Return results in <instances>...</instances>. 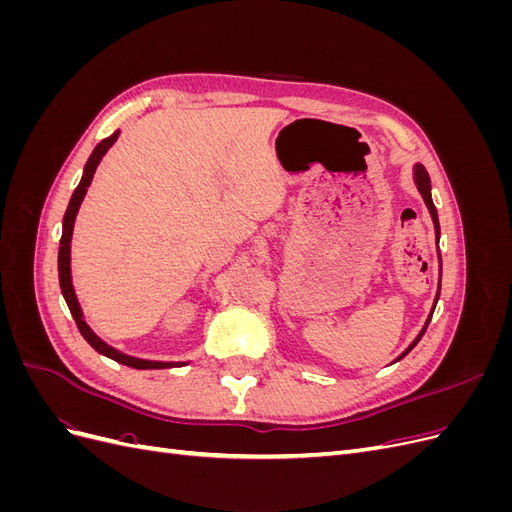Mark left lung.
Returning <instances> with one entry per match:
<instances>
[{
  "mask_svg": "<svg viewBox=\"0 0 512 512\" xmlns=\"http://www.w3.org/2000/svg\"><path fill=\"white\" fill-rule=\"evenodd\" d=\"M414 183H416V190L421 192V196H423V200H425V205H427V209H429V215H431V220H433V228H436V243L440 241V222H438V211H436V205H433V200H431V181H429V175H427V170H425V166L423 164H414ZM438 260H440V280H442V256H440V250H438ZM438 297H440V288H438V294H436V301H433V305L438 303ZM433 309L436 307H431V314L427 316V320H425V327L421 329V333L416 335V339L414 342L401 352L397 359H395V363L397 361H401L404 359V356L418 344L421 342V337L425 335V331H427V327H429V320H431V316H433Z\"/></svg>",
  "mask_w": 512,
  "mask_h": 512,
  "instance_id": "left-lung-1",
  "label": "left lung"
}]
</instances>
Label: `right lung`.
I'll list each match as a JSON object with an SVG mask.
<instances>
[{
	"instance_id": "obj_1",
	"label": "right lung",
	"mask_w": 512,
	"mask_h": 512,
	"mask_svg": "<svg viewBox=\"0 0 512 512\" xmlns=\"http://www.w3.org/2000/svg\"><path fill=\"white\" fill-rule=\"evenodd\" d=\"M119 138V130L113 132L108 138H104V141H100L96 145V149L91 151V156L83 168V177H81V183L76 185V190L70 198L68 203V209H66V215H64V224H61V241H59V256H57V267H59V286H61V294H64V299L68 303V309L70 314L76 322V327H79L81 335L85 337V342L94 348L96 352L108 356V359H113L121 365H128L132 369H168V367H179V365H185V363H175V361H147V359H136V356H130V354H123L119 352L117 348L108 346L106 342H102V339L91 331L89 324L85 322L83 318V309L79 305V299H76V292H74V286H72V271H70V243H72V230H74V220H76V213H79L81 209V203L83 198L87 194V188L91 185V179H94V173L96 168L100 164V160L104 158V153L111 149L115 145V141Z\"/></svg>"
}]
</instances>
